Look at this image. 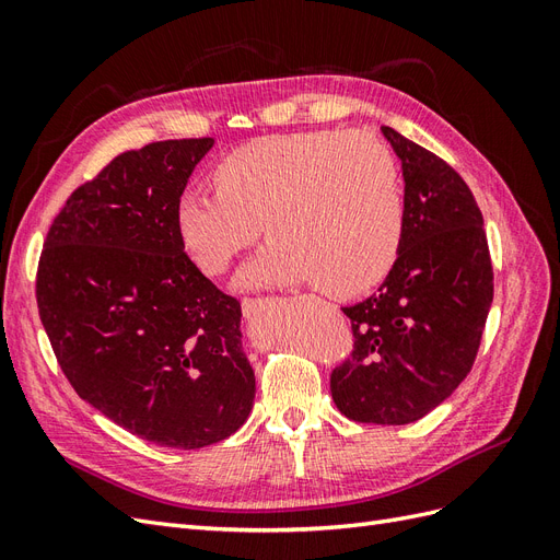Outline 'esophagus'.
Returning <instances> with one entry per match:
<instances>
[{"instance_id": "obj_1", "label": "esophagus", "mask_w": 560, "mask_h": 560, "mask_svg": "<svg viewBox=\"0 0 560 560\" xmlns=\"http://www.w3.org/2000/svg\"><path fill=\"white\" fill-rule=\"evenodd\" d=\"M270 303V299H264V296H254V299H243V313L247 315V317H252V315H257L259 311H264L266 306Z\"/></svg>"}]
</instances>
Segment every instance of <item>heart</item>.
I'll return each mask as SVG.
<instances>
[{"instance_id":"1","label":"heart","mask_w":560,"mask_h":560,"mask_svg":"<svg viewBox=\"0 0 560 560\" xmlns=\"http://www.w3.org/2000/svg\"><path fill=\"white\" fill-rule=\"evenodd\" d=\"M217 189L177 198V231L194 261L219 276L261 235L273 238L241 284L315 280L329 296H358L393 268L404 238L395 156L371 135L306 130L259 138L214 167Z\"/></svg>"}]
</instances>
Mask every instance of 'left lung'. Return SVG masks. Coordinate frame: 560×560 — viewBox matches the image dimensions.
I'll list each match as a JSON object with an SVG mask.
<instances>
[{"instance_id": "left-lung-1", "label": "left lung", "mask_w": 560, "mask_h": 560, "mask_svg": "<svg viewBox=\"0 0 560 560\" xmlns=\"http://www.w3.org/2000/svg\"><path fill=\"white\" fill-rule=\"evenodd\" d=\"M381 130L401 161L404 238L378 292L343 308L352 354L331 371V397L354 422L406 425L471 371L493 303V264L465 179L425 147Z\"/></svg>"}]
</instances>
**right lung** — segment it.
I'll use <instances>...</instances> for the list:
<instances>
[{
	"mask_svg": "<svg viewBox=\"0 0 560 560\" xmlns=\"http://www.w3.org/2000/svg\"><path fill=\"white\" fill-rule=\"evenodd\" d=\"M212 138L118 154L67 198L37 268V306L77 395L165 448L231 436L254 404L241 301L184 252L177 198Z\"/></svg>",
	"mask_w": 560,
	"mask_h": 560,
	"instance_id": "1",
	"label": "right lung"
}]
</instances>
